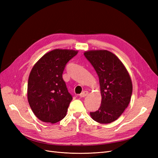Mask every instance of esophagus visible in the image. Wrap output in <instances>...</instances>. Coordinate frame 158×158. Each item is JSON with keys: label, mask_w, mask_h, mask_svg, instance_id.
I'll return each instance as SVG.
<instances>
[{"label": "esophagus", "mask_w": 158, "mask_h": 158, "mask_svg": "<svg viewBox=\"0 0 158 158\" xmlns=\"http://www.w3.org/2000/svg\"><path fill=\"white\" fill-rule=\"evenodd\" d=\"M88 91H83V92L80 94V96L81 98H84L86 96V95H88Z\"/></svg>", "instance_id": "1"}]
</instances>
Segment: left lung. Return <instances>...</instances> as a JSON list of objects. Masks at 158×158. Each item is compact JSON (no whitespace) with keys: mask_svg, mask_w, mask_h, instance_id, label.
<instances>
[{"mask_svg":"<svg viewBox=\"0 0 158 158\" xmlns=\"http://www.w3.org/2000/svg\"><path fill=\"white\" fill-rule=\"evenodd\" d=\"M99 77L102 94L101 106L90 112L94 121L102 124L112 123L128 107L132 92V84L127 69L118 57L107 50L84 52Z\"/></svg>","mask_w":158,"mask_h":158,"instance_id":"8db88e82","label":"left lung"}]
</instances>
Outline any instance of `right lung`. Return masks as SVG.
Listing matches in <instances>:
<instances>
[{
  "label": "right lung",
  "instance_id": "1",
  "mask_svg": "<svg viewBox=\"0 0 158 158\" xmlns=\"http://www.w3.org/2000/svg\"><path fill=\"white\" fill-rule=\"evenodd\" d=\"M78 51L56 49L47 52L33 66L28 78L27 99L35 115L43 122L64 118L73 97L63 79L66 63Z\"/></svg>",
  "mask_w": 158,
  "mask_h": 158
}]
</instances>
